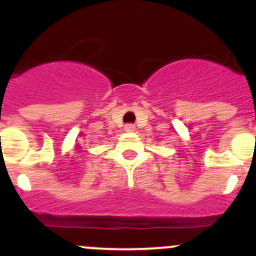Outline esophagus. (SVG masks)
Wrapping results in <instances>:
<instances>
[{
    "instance_id": "esophagus-1",
    "label": "esophagus",
    "mask_w": 256,
    "mask_h": 256,
    "mask_svg": "<svg viewBox=\"0 0 256 256\" xmlns=\"http://www.w3.org/2000/svg\"><path fill=\"white\" fill-rule=\"evenodd\" d=\"M124 130H126V132L132 133V132H134V130H136V126H134V124H126V126H124Z\"/></svg>"
}]
</instances>
